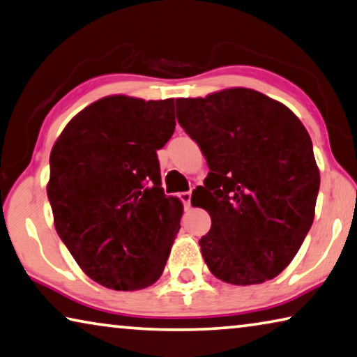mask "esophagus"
I'll return each instance as SVG.
<instances>
[{
  "label": "esophagus",
  "instance_id": "34e87169",
  "mask_svg": "<svg viewBox=\"0 0 357 357\" xmlns=\"http://www.w3.org/2000/svg\"><path fill=\"white\" fill-rule=\"evenodd\" d=\"M190 197H192L190 192H181V194H179V199H181V202L184 203L185 208L190 206Z\"/></svg>",
  "mask_w": 357,
  "mask_h": 357
}]
</instances>
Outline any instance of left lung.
I'll return each instance as SVG.
<instances>
[{"instance_id":"obj_1","label":"left lung","mask_w":357,"mask_h":357,"mask_svg":"<svg viewBox=\"0 0 357 357\" xmlns=\"http://www.w3.org/2000/svg\"><path fill=\"white\" fill-rule=\"evenodd\" d=\"M176 116L209 167L192 194L211 216L199 241L209 271L236 286L278 276L314 219L319 168L307 128L287 106L245 87L176 98Z\"/></svg>"}]
</instances>
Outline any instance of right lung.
Segmentation results:
<instances>
[{
  "instance_id": "1",
  "label": "right lung",
  "mask_w": 357,
  "mask_h": 357,
  "mask_svg": "<svg viewBox=\"0 0 357 357\" xmlns=\"http://www.w3.org/2000/svg\"><path fill=\"white\" fill-rule=\"evenodd\" d=\"M174 100L105 97L66 123L50 152L54 225L89 278L114 291L160 278L183 203L162 189L157 151L174 132Z\"/></svg>"
}]
</instances>
